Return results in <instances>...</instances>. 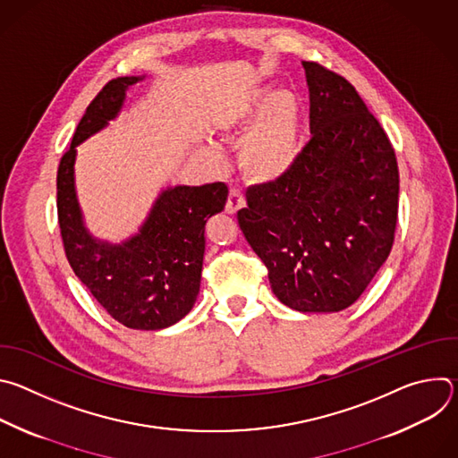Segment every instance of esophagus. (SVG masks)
Instances as JSON below:
<instances>
[{"label": "esophagus", "instance_id": "34e87169", "mask_svg": "<svg viewBox=\"0 0 458 458\" xmlns=\"http://www.w3.org/2000/svg\"><path fill=\"white\" fill-rule=\"evenodd\" d=\"M244 207V198H242V191L237 188H232L228 193V201H226V212L230 216L237 214L241 208Z\"/></svg>", "mask_w": 458, "mask_h": 458}]
</instances>
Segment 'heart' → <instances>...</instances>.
<instances>
[{"label": "heart", "mask_w": 458, "mask_h": 458, "mask_svg": "<svg viewBox=\"0 0 458 458\" xmlns=\"http://www.w3.org/2000/svg\"><path fill=\"white\" fill-rule=\"evenodd\" d=\"M241 165L259 182H276L288 175L301 156L302 106L292 90L255 87L242 94L221 117V138L242 134ZM199 154L214 165L223 161L219 147L212 141L199 145Z\"/></svg>", "instance_id": "heart-1"}]
</instances>
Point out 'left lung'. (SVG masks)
Here are the masks:
<instances>
[{
    "mask_svg": "<svg viewBox=\"0 0 458 458\" xmlns=\"http://www.w3.org/2000/svg\"><path fill=\"white\" fill-rule=\"evenodd\" d=\"M302 67L313 136L288 175L246 191L237 221L283 304L334 313L362 295L394 246L399 166L353 85L318 63Z\"/></svg>",
    "mask_w": 458,
    "mask_h": 458,
    "instance_id": "obj_1",
    "label": "left lung"
}]
</instances>
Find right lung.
<instances>
[{
	"label": "right lung",
	"mask_w": 458,
	"mask_h": 458,
	"mask_svg": "<svg viewBox=\"0 0 458 458\" xmlns=\"http://www.w3.org/2000/svg\"><path fill=\"white\" fill-rule=\"evenodd\" d=\"M147 76L115 78L89 105L57 170V219L69 263L96 301L132 330H163L198 301L205 257V225L223 212L228 186H163L145 221L126 239L96 237L76 191L78 147L114 121Z\"/></svg>",
	"instance_id": "1"
}]
</instances>
